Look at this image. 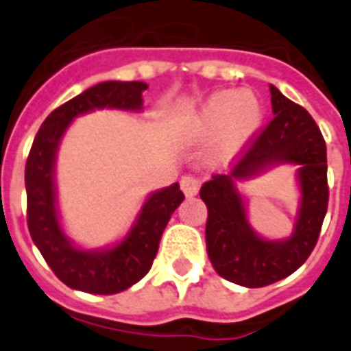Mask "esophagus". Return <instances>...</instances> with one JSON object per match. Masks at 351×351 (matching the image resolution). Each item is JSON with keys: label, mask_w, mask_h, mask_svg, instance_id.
<instances>
[{"label": "esophagus", "mask_w": 351, "mask_h": 351, "mask_svg": "<svg viewBox=\"0 0 351 351\" xmlns=\"http://www.w3.org/2000/svg\"><path fill=\"white\" fill-rule=\"evenodd\" d=\"M180 188H182L184 195L193 197L197 195V191L201 188V180L193 175H186L182 176V180H180Z\"/></svg>", "instance_id": "1"}]
</instances>
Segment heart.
Instances as JSON below:
<instances>
[{
    "label": "heart",
    "instance_id": "heart-1",
    "mask_svg": "<svg viewBox=\"0 0 351 351\" xmlns=\"http://www.w3.org/2000/svg\"><path fill=\"white\" fill-rule=\"evenodd\" d=\"M262 121L258 98L249 90H219L210 96L189 121L188 137L191 141H206L219 136L215 147V162H228Z\"/></svg>",
    "mask_w": 351,
    "mask_h": 351
}]
</instances>
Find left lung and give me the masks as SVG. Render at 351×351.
Returning <instances> with one entry per match:
<instances>
[{
    "instance_id": "1",
    "label": "left lung",
    "mask_w": 351,
    "mask_h": 351,
    "mask_svg": "<svg viewBox=\"0 0 351 351\" xmlns=\"http://www.w3.org/2000/svg\"><path fill=\"white\" fill-rule=\"evenodd\" d=\"M274 119L249 137L243 156L228 175H214L202 184L201 199L208 208L206 251L223 279L247 288L268 287L294 274L313 253L328 212V150L320 128L305 108L288 100L269 85ZM274 161L300 165L302 208L296 232L288 241L258 239L247 223L245 207L235 189Z\"/></svg>"
}]
</instances>
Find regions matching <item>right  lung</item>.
<instances>
[{
  "label": "right lung",
  "instance_id": "obj_1",
  "mask_svg": "<svg viewBox=\"0 0 351 351\" xmlns=\"http://www.w3.org/2000/svg\"><path fill=\"white\" fill-rule=\"evenodd\" d=\"M143 82H104L74 96L46 117L25 162L27 227L51 271L70 288L89 294H117L141 281L152 268L171 215L184 201L178 184L147 199L136 225L119 245L108 251L74 247L59 227L53 188L57 145L72 119L98 108L141 110Z\"/></svg>",
  "mask_w": 351,
  "mask_h": 351
}]
</instances>
